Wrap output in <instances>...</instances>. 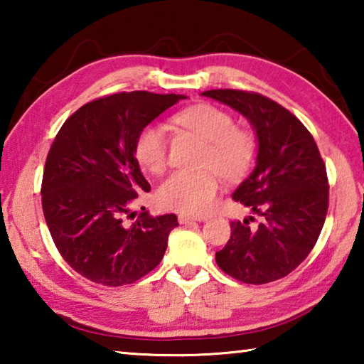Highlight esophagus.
Wrapping results in <instances>:
<instances>
[{"label": "esophagus", "instance_id": "1", "mask_svg": "<svg viewBox=\"0 0 364 364\" xmlns=\"http://www.w3.org/2000/svg\"><path fill=\"white\" fill-rule=\"evenodd\" d=\"M205 218H196V217H189V215H180L178 217V221H180L181 225H188V223H193V221H204Z\"/></svg>", "mask_w": 364, "mask_h": 364}]
</instances>
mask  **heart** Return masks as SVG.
Segmentation results:
<instances>
[{
  "instance_id": "1",
  "label": "heart",
  "mask_w": 364,
  "mask_h": 364,
  "mask_svg": "<svg viewBox=\"0 0 364 364\" xmlns=\"http://www.w3.org/2000/svg\"><path fill=\"white\" fill-rule=\"evenodd\" d=\"M173 122L199 134L208 147L202 171H175L157 189V202L168 210L204 215L215 204L220 178H239L245 173L254 159L255 143L247 132L237 130L236 119L213 104H197L181 110ZM134 156L141 167L157 175L167 167L168 132L162 123H149L138 133ZM217 169L216 172L211 170Z\"/></svg>"
}]
</instances>
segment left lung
Returning a JSON list of instances; mask_svg holds the SVG:
<instances>
[{
  "mask_svg": "<svg viewBox=\"0 0 364 364\" xmlns=\"http://www.w3.org/2000/svg\"><path fill=\"white\" fill-rule=\"evenodd\" d=\"M237 110L254 127L257 165L232 199L260 223L231 221V237L215 254L218 267L245 284L281 279L305 260L323 230L329 205L326 165L311 133L281 104L241 90L202 93Z\"/></svg>",
  "mask_w": 364,
  "mask_h": 364,
  "instance_id": "1",
  "label": "left lung"
}]
</instances>
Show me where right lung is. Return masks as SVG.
I'll return each instance as SVG.
<instances>
[{
  "label": "right lung",
  "mask_w": 364,
  "mask_h": 364,
  "mask_svg": "<svg viewBox=\"0 0 364 364\" xmlns=\"http://www.w3.org/2000/svg\"><path fill=\"white\" fill-rule=\"evenodd\" d=\"M180 100L186 96L147 91L100 97L73 112L54 138L43 171V213L59 254L96 284H132L167 250L176 215L143 212L128 223L141 191H151L134 141Z\"/></svg>",
  "instance_id": "add662e5"
}]
</instances>
